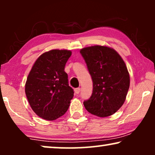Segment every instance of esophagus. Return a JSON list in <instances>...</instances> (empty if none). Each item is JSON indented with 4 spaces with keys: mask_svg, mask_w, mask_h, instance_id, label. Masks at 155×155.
<instances>
[{
    "mask_svg": "<svg viewBox=\"0 0 155 155\" xmlns=\"http://www.w3.org/2000/svg\"><path fill=\"white\" fill-rule=\"evenodd\" d=\"M80 87L75 88V94H79V93H80Z\"/></svg>",
    "mask_w": 155,
    "mask_h": 155,
    "instance_id": "1",
    "label": "esophagus"
}]
</instances>
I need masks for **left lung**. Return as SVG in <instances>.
I'll return each instance as SVG.
<instances>
[{
    "label": "left lung",
    "instance_id": "8db88e82",
    "mask_svg": "<svg viewBox=\"0 0 155 155\" xmlns=\"http://www.w3.org/2000/svg\"><path fill=\"white\" fill-rule=\"evenodd\" d=\"M80 54L93 82L92 94L84 101V107L99 117L112 115L124 104L130 87L126 63L114 48L104 46L83 48Z\"/></svg>",
    "mask_w": 155,
    "mask_h": 155
}]
</instances>
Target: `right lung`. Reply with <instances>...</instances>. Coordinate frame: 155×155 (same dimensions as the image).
<instances>
[{"instance_id": "1", "label": "right lung", "mask_w": 155, "mask_h": 155, "mask_svg": "<svg viewBox=\"0 0 155 155\" xmlns=\"http://www.w3.org/2000/svg\"><path fill=\"white\" fill-rule=\"evenodd\" d=\"M71 54L69 50L58 49L44 53L27 78V98L34 112L44 119L56 120L68 109L74 92L64 69Z\"/></svg>"}]
</instances>
